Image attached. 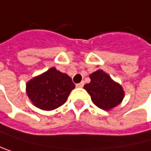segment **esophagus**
Segmentation results:
<instances>
[{"mask_svg": "<svg viewBox=\"0 0 151 151\" xmlns=\"http://www.w3.org/2000/svg\"><path fill=\"white\" fill-rule=\"evenodd\" d=\"M83 86H84V83L83 82H80V83L76 84V87H78V88H82Z\"/></svg>", "mask_w": 151, "mask_h": 151, "instance_id": "34e87169", "label": "esophagus"}]
</instances>
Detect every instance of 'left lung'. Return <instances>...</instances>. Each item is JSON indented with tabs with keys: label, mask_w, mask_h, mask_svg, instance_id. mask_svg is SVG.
<instances>
[{
	"label": "left lung",
	"mask_w": 151,
	"mask_h": 151,
	"mask_svg": "<svg viewBox=\"0 0 151 151\" xmlns=\"http://www.w3.org/2000/svg\"><path fill=\"white\" fill-rule=\"evenodd\" d=\"M91 82L84 85L92 102L100 109L109 111L118 106L124 98L121 85L115 82L107 73L98 70L90 75Z\"/></svg>",
	"instance_id": "8db88e82"
}]
</instances>
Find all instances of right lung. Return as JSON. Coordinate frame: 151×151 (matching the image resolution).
<instances>
[{"instance_id": "obj_1", "label": "right lung", "mask_w": 151, "mask_h": 151, "mask_svg": "<svg viewBox=\"0 0 151 151\" xmlns=\"http://www.w3.org/2000/svg\"><path fill=\"white\" fill-rule=\"evenodd\" d=\"M75 88L71 78L52 67L26 84V92L32 104L43 111H52L65 101Z\"/></svg>"}]
</instances>
